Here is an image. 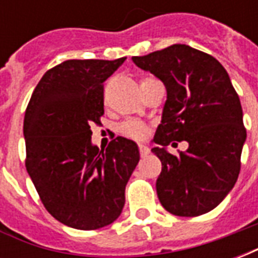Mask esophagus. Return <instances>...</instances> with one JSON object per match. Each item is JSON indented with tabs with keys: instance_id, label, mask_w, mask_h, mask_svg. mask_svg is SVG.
<instances>
[{
	"instance_id": "1",
	"label": "esophagus",
	"mask_w": 258,
	"mask_h": 258,
	"mask_svg": "<svg viewBox=\"0 0 258 258\" xmlns=\"http://www.w3.org/2000/svg\"><path fill=\"white\" fill-rule=\"evenodd\" d=\"M140 153H141V156H146V155H149V153H151V149L145 145H140Z\"/></svg>"
}]
</instances>
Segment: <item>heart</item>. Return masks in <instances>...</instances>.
<instances>
[{
  "label": "heart",
  "instance_id": "b5f03b06",
  "mask_svg": "<svg viewBox=\"0 0 258 258\" xmlns=\"http://www.w3.org/2000/svg\"><path fill=\"white\" fill-rule=\"evenodd\" d=\"M149 79H144L141 81V84ZM118 131L120 134L125 135L128 138H133V140H144L149 130H148V125L145 123H142L140 120H134V118H130V120H125L123 123L118 125Z\"/></svg>",
  "mask_w": 258,
  "mask_h": 258
}]
</instances>
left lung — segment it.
Segmentation results:
<instances>
[{
  "label": "left lung",
  "mask_w": 258,
  "mask_h": 258,
  "mask_svg": "<svg viewBox=\"0 0 258 258\" xmlns=\"http://www.w3.org/2000/svg\"><path fill=\"white\" fill-rule=\"evenodd\" d=\"M133 62L162 81L167 99L152 152L162 162L157 198L174 216L209 213L238 179L246 141L243 112L227 70L216 58L185 44H174ZM173 140L188 149L174 157ZM173 145H176L173 143Z\"/></svg>",
  "instance_id": "8db88e82"
}]
</instances>
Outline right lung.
I'll list each match as a JSON object with an SVG mask.
<instances>
[{"instance_id":"1","label":"right lung","mask_w":258,"mask_h":258,"mask_svg":"<svg viewBox=\"0 0 258 258\" xmlns=\"http://www.w3.org/2000/svg\"><path fill=\"white\" fill-rule=\"evenodd\" d=\"M124 60H64L42 76L26 109L27 173L48 213L68 227L98 229L123 211L140 149L117 137L99 151L91 124L103 114V81Z\"/></svg>"}]
</instances>
